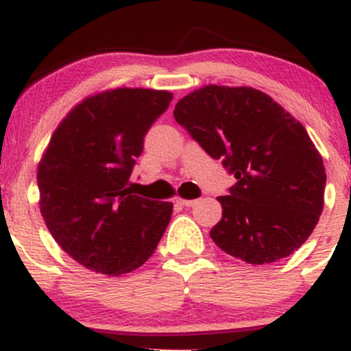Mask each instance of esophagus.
Returning a JSON list of instances; mask_svg holds the SVG:
<instances>
[{"label":"esophagus","mask_w":351,"mask_h":351,"mask_svg":"<svg viewBox=\"0 0 351 351\" xmlns=\"http://www.w3.org/2000/svg\"><path fill=\"white\" fill-rule=\"evenodd\" d=\"M176 203H178L180 206L189 208V206H195V204L198 203V199H181V198H178V199H176Z\"/></svg>","instance_id":"34e87169"}]
</instances>
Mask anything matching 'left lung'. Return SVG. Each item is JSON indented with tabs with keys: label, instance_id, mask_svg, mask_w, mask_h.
Instances as JSON below:
<instances>
[{
	"label": "left lung",
	"instance_id": "obj_1",
	"mask_svg": "<svg viewBox=\"0 0 351 351\" xmlns=\"http://www.w3.org/2000/svg\"><path fill=\"white\" fill-rule=\"evenodd\" d=\"M178 122L234 175L209 236L247 264L291 256L324 209V160L299 120L252 87L204 86L175 106Z\"/></svg>",
	"mask_w": 351,
	"mask_h": 351
}]
</instances>
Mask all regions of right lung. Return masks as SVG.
Returning a JSON list of instances; mask_svg holds the SVG:
<instances>
[{"mask_svg": "<svg viewBox=\"0 0 351 351\" xmlns=\"http://www.w3.org/2000/svg\"><path fill=\"white\" fill-rule=\"evenodd\" d=\"M173 94L127 88L92 95L59 123L38 167L39 206L52 237L90 271L119 276L155 252L173 204L127 188L143 138Z\"/></svg>", "mask_w": 351, "mask_h": 351, "instance_id": "obj_1", "label": "right lung"}]
</instances>
